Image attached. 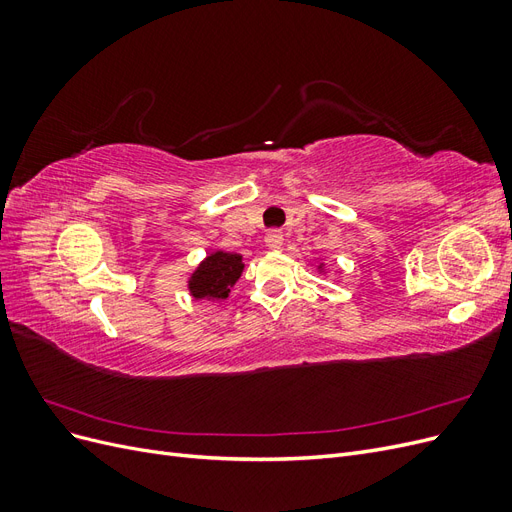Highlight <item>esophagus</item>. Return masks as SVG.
<instances>
[{"instance_id": "1", "label": "esophagus", "mask_w": 512, "mask_h": 512, "mask_svg": "<svg viewBox=\"0 0 512 512\" xmlns=\"http://www.w3.org/2000/svg\"><path fill=\"white\" fill-rule=\"evenodd\" d=\"M265 243H267L269 250H280L282 243H284L282 232L280 230H269L267 235H265Z\"/></svg>"}]
</instances>
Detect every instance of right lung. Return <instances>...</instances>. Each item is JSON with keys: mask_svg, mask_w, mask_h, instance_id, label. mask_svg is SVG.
<instances>
[{"mask_svg": "<svg viewBox=\"0 0 512 512\" xmlns=\"http://www.w3.org/2000/svg\"><path fill=\"white\" fill-rule=\"evenodd\" d=\"M243 271V258L230 252H213L192 273L188 288L194 299H226Z\"/></svg>", "mask_w": 512, "mask_h": 512, "instance_id": "1", "label": "right lung"}]
</instances>
